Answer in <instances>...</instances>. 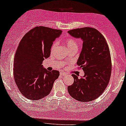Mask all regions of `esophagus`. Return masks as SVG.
<instances>
[{"label":"esophagus","mask_w":126,"mask_h":126,"mask_svg":"<svg viewBox=\"0 0 126 126\" xmlns=\"http://www.w3.org/2000/svg\"><path fill=\"white\" fill-rule=\"evenodd\" d=\"M60 75L61 76H67V74H66V73H60Z\"/></svg>","instance_id":"obj_1"}]
</instances>
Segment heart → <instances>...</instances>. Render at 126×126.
<instances>
[{"instance_id": "1", "label": "heart", "mask_w": 126, "mask_h": 126, "mask_svg": "<svg viewBox=\"0 0 126 126\" xmlns=\"http://www.w3.org/2000/svg\"><path fill=\"white\" fill-rule=\"evenodd\" d=\"M58 42L56 41L53 44V45H52L51 47V52H53L54 50H55L57 46H58ZM64 44H66V45L67 47V48L68 49V50H71V49H77L78 48V45L77 41L74 39V38H71V37H69L66 38V39L64 40Z\"/></svg>"}]
</instances>
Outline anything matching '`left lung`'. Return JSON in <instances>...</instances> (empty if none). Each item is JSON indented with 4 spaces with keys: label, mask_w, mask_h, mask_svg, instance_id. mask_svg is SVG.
<instances>
[{
    "label": "left lung",
    "mask_w": 126,
    "mask_h": 126,
    "mask_svg": "<svg viewBox=\"0 0 126 126\" xmlns=\"http://www.w3.org/2000/svg\"><path fill=\"white\" fill-rule=\"evenodd\" d=\"M68 33L83 41L77 64L84 71L81 79L71 75L74 82L67 87L68 93L79 101H93L103 93L109 82L112 62L109 47L104 36L95 28H76Z\"/></svg>",
    "instance_id": "left-lung-1"
}]
</instances>
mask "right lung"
<instances>
[{"label": "right lung", "instance_id": "obj_1", "mask_svg": "<svg viewBox=\"0 0 126 126\" xmlns=\"http://www.w3.org/2000/svg\"><path fill=\"white\" fill-rule=\"evenodd\" d=\"M59 30L39 26L28 31L21 40L14 59V77L22 95L39 100L49 94L59 71H47L42 65L49 58L53 41L61 35Z\"/></svg>", "mask_w": 126, "mask_h": 126}]
</instances>
